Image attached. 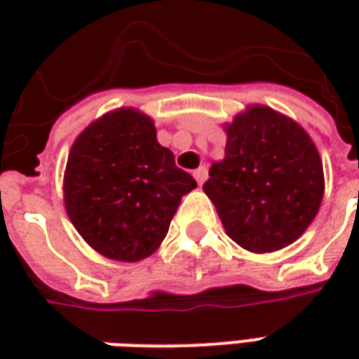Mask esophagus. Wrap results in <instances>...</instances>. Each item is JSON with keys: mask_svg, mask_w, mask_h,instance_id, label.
Instances as JSON below:
<instances>
[{"mask_svg": "<svg viewBox=\"0 0 359 359\" xmlns=\"http://www.w3.org/2000/svg\"><path fill=\"white\" fill-rule=\"evenodd\" d=\"M194 177H196V182L201 186V184L205 182V177H208V170H205V165H200V168L194 172Z\"/></svg>", "mask_w": 359, "mask_h": 359, "instance_id": "1", "label": "esophagus"}]
</instances>
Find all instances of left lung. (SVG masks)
<instances>
[{
    "label": "left lung",
    "instance_id": "1",
    "mask_svg": "<svg viewBox=\"0 0 359 359\" xmlns=\"http://www.w3.org/2000/svg\"><path fill=\"white\" fill-rule=\"evenodd\" d=\"M226 158L203 191L231 240L264 254L296 241L324 198V168L311 137L294 119L252 105L226 126Z\"/></svg>",
    "mask_w": 359,
    "mask_h": 359
}]
</instances>
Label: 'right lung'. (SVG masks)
I'll return each mask as SVG.
<instances>
[{
  "mask_svg": "<svg viewBox=\"0 0 359 359\" xmlns=\"http://www.w3.org/2000/svg\"><path fill=\"white\" fill-rule=\"evenodd\" d=\"M196 186L158 144L151 118L123 107L79 133L65 165L63 200L95 252L140 262L158 250L180 201Z\"/></svg>",
  "mask_w": 359,
  "mask_h": 359,
  "instance_id": "obj_1",
  "label": "right lung"
}]
</instances>
